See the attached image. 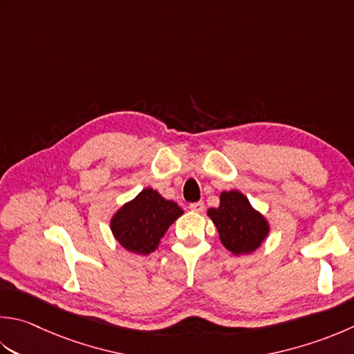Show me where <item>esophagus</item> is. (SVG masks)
<instances>
[{
    "instance_id": "34e87169",
    "label": "esophagus",
    "mask_w": 354,
    "mask_h": 354,
    "mask_svg": "<svg viewBox=\"0 0 354 354\" xmlns=\"http://www.w3.org/2000/svg\"><path fill=\"white\" fill-rule=\"evenodd\" d=\"M189 209L192 210V212H203L204 210V203L203 201H198V203H192L190 205H189Z\"/></svg>"
}]
</instances>
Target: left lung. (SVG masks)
I'll return each instance as SVG.
<instances>
[{
	"instance_id": "8db88e82",
	"label": "left lung",
	"mask_w": 354,
	"mask_h": 354,
	"mask_svg": "<svg viewBox=\"0 0 354 354\" xmlns=\"http://www.w3.org/2000/svg\"><path fill=\"white\" fill-rule=\"evenodd\" d=\"M209 216L218 228L221 242L234 254L254 252L268 234L264 216L236 190L221 193V204L209 210Z\"/></svg>"
}]
</instances>
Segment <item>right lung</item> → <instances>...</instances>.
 Segmentation results:
<instances>
[{
    "mask_svg": "<svg viewBox=\"0 0 354 354\" xmlns=\"http://www.w3.org/2000/svg\"><path fill=\"white\" fill-rule=\"evenodd\" d=\"M181 214L183 209L176 203L164 199L153 189H145L118 210L112 219V232L126 250L149 254L155 252L170 224Z\"/></svg>",
    "mask_w": 354,
    "mask_h": 354,
    "instance_id": "add662e5",
    "label": "right lung"
}]
</instances>
